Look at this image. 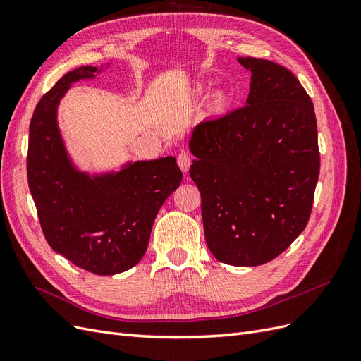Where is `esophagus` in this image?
<instances>
[{"label":"esophagus","mask_w":361,"mask_h":361,"mask_svg":"<svg viewBox=\"0 0 361 361\" xmlns=\"http://www.w3.org/2000/svg\"><path fill=\"white\" fill-rule=\"evenodd\" d=\"M178 166L180 167V170L183 173H187L190 170V166H191V158L188 154H185V152H180V154L178 155Z\"/></svg>","instance_id":"obj_1"}]
</instances>
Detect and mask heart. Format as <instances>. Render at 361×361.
Listing matches in <instances>:
<instances>
[{
  "label": "heart",
  "instance_id": "1",
  "mask_svg": "<svg viewBox=\"0 0 361 361\" xmlns=\"http://www.w3.org/2000/svg\"><path fill=\"white\" fill-rule=\"evenodd\" d=\"M214 105L218 108V106H221V99L220 97H218V99H215V102H214Z\"/></svg>",
  "mask_w": 361,
  "mask_h": 361
}]
</instances>
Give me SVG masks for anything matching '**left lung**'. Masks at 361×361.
Returning a JSON list of instances; mask_svg holds the SVG:
<instances>
[{
	"label": "left lung",
	"mask_w": 361,
	"mask_h": 361,
	"mask_svg": "<svg viewBox=\"0 0 361 361\" xmlns=\"http://www.w3.org/2000/svg\"><path fill=\"white\" fill-rule=\"evenodd\" d=\"M247 105L195 126L190 176L202 195L206 244L220 262L257 267L309 223L321 157L313 102L289 69L255 57Z\"/></svg>",
	"instance_id": "obj_1"
}]
</instances>
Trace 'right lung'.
I'll return each mask as SVG.
<instances>
[{
  "label": "right lung",
  "instance_id": "add662e5",
  "mask_svg": "<svg viewBox=\"0 0 361 361\" xmlns=\"http://www.w3.org/2000/svg\"><path fill=\"white\" fill-rule=\"evenodd\" d=\"M96 68L68 72L42 96L30 122L27 176L42 232L54 251L97 276L137 265L162 203L179 187L173 157L138 161L117 174L75 171L57 128V105L72 82Z\"/></svg>",
  "mask_w": 361,
  "mask_h": 361
}]
</instances>
